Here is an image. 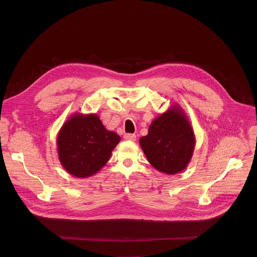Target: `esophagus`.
<instances>
[{"mask_svg":"<svg viewBox=\"0 0 257 257\" xmlns=\"http://www.w3.org/2000/svg\"><path fill=\"white\" fill-rule=\"evenodd\" d=\"M124 138H125L126 140L135 141V140H136V135H134V134H125V135H124Z\"/></svg>","mask_w":257,"mask_h":257,"instance_id":"obj_1","label":"esophagus"}]
</instances>
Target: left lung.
Here are the masks:
<instances>
[{
    "label": "left lung",
    "mask_w": 257,
    "mask_h": 257,
    "mask_svg": "<svg viewBox=\"0 0 257 257\" xmlns=\"http://www.w3.org/2000/svg\"><path fill=\"white\" fill-rule=\"evenodd\" d=\"M139 144L155 169L175 175L190 163L195 135L185 112L179 104H174L152 122L148 135L139 139Z\"/></svg>",
    "instance_id": "obj_1"
}]
</instances>
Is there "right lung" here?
<instances>
[{"label": "right lung", "instance_id": "add662e5", "mask_svg": "<svg viewBox=\"0 0 257 257\" xmlns=\"http://www.w3.org/2000/svg\"><path fill=\"white\" fill-rule=\"evenodd\" d=\"M120 140L116 132L105 129L96 114L75 113L58 133V157L70 175L91 177L108 162Z\"/></svg>", "mask_w": 257, "mask_h": 257}]
</instances>
